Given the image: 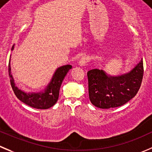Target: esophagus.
<instances>
[{
  "label": "esophagus",
  "mask_w": 152,
  "mask_h": 152,
  "mask_svg": "<svg viewBox=\"0 0 152 152\" xmlns=\"http://www.w3.org/2000/svg\"><path fill=\"white\" fill-rule=\"evenodd\" d=\"M87 62H88V58L85 56H83L79 59V65L81 66V67H83V66L86 65Z\"/></svg>",
  "instance_id": "34e87169"
}]
</instances>
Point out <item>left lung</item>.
<instances>
[{
	"label": "left lung",
	"instance_id": "obj_1",
	"mask_svg": "<svg viewBox=\"0 0 152 152\" xmlns=\"http://www.w3.org/2000/svg\"><path fill=\"white\" fill-rule=\"evenodd\" d=\"M143 76L142 58L129 72L118 76L107 74L103 70L88 72L89 98L94 106L108 109L120 107L136 96Z\"/></svg>",
	"mask_w": 152,
	"mask_h": 152
}]
</instances>
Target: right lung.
<instances>
[{"label": "right lung", "instance_id": "obj_1", "mask_svg": "<svg viewBox=\"0 0 152 152\" xmlns=\"http://www.w3.org/2000/svg\"><path fill=\"white\" fill-rule=\"evenodd\" d=\"M15 45H13L11 50H14ZM11 55L9 61V76L10 79V83L15 94L17 98L23 103L30 107L37 109H48L53 106L58 101L59 96V90L61 83L64 80L69 70L72 68V65L67 64L58 67L54 72L52 79L48 85L42 91L39 92H26L19 89L16 86L14 78L11 72Z\"/></svg>", "mask_w": 152, "mask_h": 152}]
</instances>
